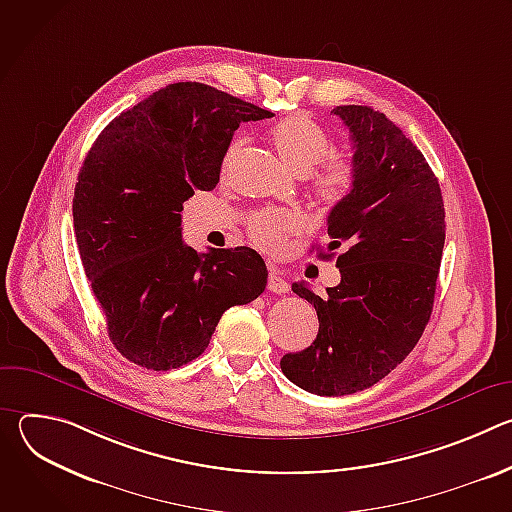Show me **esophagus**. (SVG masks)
<instances>
[{
  "label": "esophagus",
  "instance_id": "esophagus-1",
  "mask_svg": "<svg viewBox=\"0 0 512 512\" xmlns=\"http://www.w3.org/2000/svg\"><path fill=\"white\" fill-rule=\"evenodd\" d=\"M269 291H273V294H287V283L285 279L281 277V271L277 267H269V283H267Z\"/></svg>",
  "mask_w": 512,
  "mask_h": 512
}]
</instances>
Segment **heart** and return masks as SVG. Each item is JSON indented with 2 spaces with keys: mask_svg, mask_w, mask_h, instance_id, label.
Returning a JSON list of instances; mask_svg holds the SVG:
<instances>
[{
  "mask_svg": "<svg viewBox=\"0 0 512 512\" xmlns=\"http://www.w3.org/2000/svg\"><path fill=\"white\" fill-rule=\"evenodd\" d=\"M269 139L281 162L298 176H308L318 164L332 154L330 135L308 115H289L279 119ZM245 150V139L237 137L229 143L223 156V172H227ZM354 172L346 162H328L314 180V194L322 204L340 202L352 188ZM304 221L298 212L289 210H259L247 218V233L263 251L277 253L285 241L302 229Z\"/></svg>",
  "mask_w": 512,
  "mask_h": 512,
  "instance_id": "b5f03b06",
  "label": "heart"
}]
</instances>
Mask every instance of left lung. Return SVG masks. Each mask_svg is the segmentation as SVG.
I'll use <instances>...</instances> for the list:
<instances>
[{"label":"left lung","mask_w":512,"mask_h":512,"mask_svg":"<svg viewBox=\"0 0 512 512\" xmlns=\"http://www.w3.org/2000/svg\"><path fill=\"white\" fill-rule=\"evenodd\" d=\"M352 139L350 192L330 210L328 253L340 283L318 296L306 283L291 289L314 304L318 336L281 358L283 375L308 393H358L385 379L413 350L429 322L446 241L442 190L423 154L371 107L332 111Z\"/></svg>","instance_id":"1"}]
</instances>
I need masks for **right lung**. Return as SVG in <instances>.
Here are the masks:
<instances>
[{
    "mask_svg": "<svg viewBox=\"0 0 512 512\" xmlns=\"http://www.w3.org/2000/svg\"><path fill=\"white\" fill-rule=\"evenodd\" d=\"M265 117L214 87L174 83L115 117L87 154L72 200L77 245L109 340L133 364L182 367L229 308L263 294L257 251H194L180 212L218 184L239 123Z\"/></svg>",
    "mask_w": 512,
    "mask_h": 512,
    "instance_id": "right-lung-1",
    "label": "right lung"
}]
</instances>
